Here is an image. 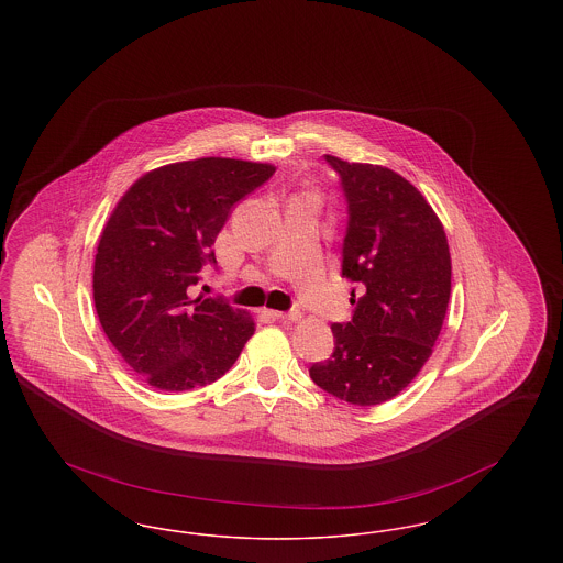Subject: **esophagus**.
<instances>
[{
  "label": "esophagus",
  "mask_w": 563,
  "mask_h": 563,
  "mask_svg": "<svg viewBox=\"0 0 563 563\" xmlns=\"http://www.w3.org/2000/svg\"><path fill=\"white\" fill-rule=\"evenodd\" d=\"M269 317L276 321H299L301 312L299 310H291V312H278V310H268Z\"/></svg>",
  "instance_id": "obj_1"
}]
</instances>
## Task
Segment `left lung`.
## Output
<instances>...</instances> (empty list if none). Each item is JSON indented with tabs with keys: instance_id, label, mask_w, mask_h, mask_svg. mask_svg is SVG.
<instances>
[{
	"instance_id": "1",
	"label": "left lung",
	"mask_w": 563,
	"mask_h": 563,
	"mask_svg": "<svg viewBox=\"0 0 563 563\" xmlns=\"http://www.w3.org/2000/svg\"><path fill=\"white\" fill-rule=\"evenodd\" d=\"M349 202L342 276L358 285L333 354L310 367L324 393L372 407L418 375L441 333L452 291L445 230L424 196L386 166L324 156Z\"/></svg>"
}]
</instances>
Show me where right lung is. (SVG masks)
Here are the masks:
<instances>
[{
  "mask_svg": "<svg viewBox=\"0 0 563 563\" xmlns=\"http://www.w3.org/2000/svg\"><path fill=\"white\" fill-rule=\"evenodd\" d=\"M272 164L200 158L150 170L120 198L95 257L101 327L124 363L158 390L181 393L225 374L255 331L223 299L189 297L234 205Z\"/></svg>",
  "mask_w": 563,
  "mask_h": 563,
  "instance_id": "right-lung-1",
  "label": "right lung"
}]
</instances>
